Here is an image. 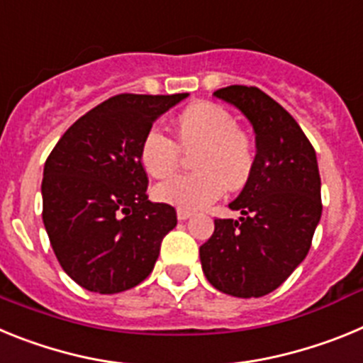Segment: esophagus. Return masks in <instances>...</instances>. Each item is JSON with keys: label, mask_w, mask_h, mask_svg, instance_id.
I'll return each mask as SVG.
<instances>
[{"label": "esophagus", "mask_w": 363, "mask_h": 363, "mask_svg": "<svg viewBox=\"0 0 363 363\" xmlns=\"http://www.w3.org/2000/svg\"><path fill=\"white\" fill-rule=\"evenodd\" d=\"M178 220L179 221H185V220H189V218L192 216V213H189V211H185V209H178Z\"/></svg>", "instance_id": "1"}]
</instances>
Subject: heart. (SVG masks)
I'll return each instance as SVG.
<instances>
[{
  "instance_id": "1",
  "label": "heart",
  "mask_w": 363,
  "mask_h": 363,
  "mask_svg": "<svg viewBox=\"0 0 363 363\" xmlns=\"http://www.w3.org/2000/svg\"><path fill=\"white\" fill-rule=\"evenodd\" d=\"M176 136L184 150L198 149L192 160L196 171L160 184L154 189L156 200L200 211L216 201L225 187L240 189L251 176L252 145L225 108L207 101L191 105L176 120ZM140 160L150 176L167 178L178 169L179 147L160 127H150L140 145Z\"/></svg>"
}]
</instances>
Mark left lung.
<instances>
[{
    "instance_id": "left-lung-1",
    "label": "left lung",
    "mask_w": 363,
    "mask_h": 363,
    "mask_svg": "<svg viewBox=\"0 0 363 363\" xmlns=\"http://www.w3.org/2000/svg\"><path fill=\"white\" fill-rule=\"evenodd\" d=\"M238 108L256 134V156L245 187L229 209L238 220H214L200 247L201 269L214 289L259 298L280 287L306 259L322 216L318 162L300 125L256 86L214 92Z\"/></svg>"
}]
</instances>
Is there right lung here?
I'll list each match as a JSON object with an SVG mask.
<instances>
[{"label":"right lung","mask_w":363,"mask_h":363,"mask_svg":"<svg viewBox=\"0 0 363 363\" xmlns=\"http://www.w3.org/2000/svg\"><path fill=\"white\" fill-rule=\"evenodd\" d=\"M184 94H120L69 127L43 167V223L63 271L83 289L114 294L142 284L176 211L147 198L140 145Z\"/></svg>","instance_id":"add662e5"}]
</instances>
